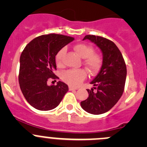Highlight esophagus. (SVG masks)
Here are the masks:
<instances>
[{
  "mask_svg": "<svg viewBox=\"0 0 147 147\" xmlns=\"http://www.w3.org/2000/svg\"><path fill=\"white\" fill-rule=\"evenodd\" d=\"M77 90V88H75V87H71V86H69V90Z\"/></svg>",
  "mask_w": 147,
  "mask_h": 147,
  "instance_id": "1",
  "label": "esophagus"
}]
</instances>
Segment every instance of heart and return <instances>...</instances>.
Masks as SVG:
<instances>
[{"mask_svg": "<svg viewBox=\"0 0 147 147\" xmlns=\"http://www.w3.org/2000/svg\"><path fill=\"white\" fill-rule=\"evenodd\" d=\"M74 50L80 57L84 58V64L91 73H95L100 69L102 65V58L100 55L94 53V49L90 45L84 43L77 44L74 46ZM65 48L59 50L55 56L57 65H62ZM87 77V72L83 69H72L66 71L63 75V80L71 86H78Z\"/></svg>", "mask_w": 147, "mask_h": 147, "instance_id": "b5f03b06", "label": "heart"}]
</instances>
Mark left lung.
<instances>
[{
    "label": "left lung",
    "instance_id": "obj_1",
    "mask_svg": "<svg viewBox=\"0 0 147 147\" xmlns=\"http://www.w3.org/2000/svg\"><path fill=\"white\" fill-rule=\"evenodd\" d=\"M84 40H89L100 49L102 65L99 73L90 82L93 88L87 90L89 97L80 105L88 113L101 115L112 109L122 95L127 67L121 52L112 41L91 35H85Z\"/></svg>",
    "mask_w": 147,
    "mask_h": 147
}]
</instances>
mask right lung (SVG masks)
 Here are the masks:
<instances>
[{
  "instance_id": "add662e5",
  "label": "right lung",
  "mask_w": 147,
  "mask_h": 147,
  "mask_svg": "<svg viewBox=\"0 0 147 147\" xmlns=\"http://www.w3.org/2000/svg\"><path fill=\"white\" fill-rule=\"evenodd\" d=\"M74 40L72 37L49 34L37 37L29 42L20 57L18 80L27 102L35 109L48 111L57 107L68 91V86L59 81L47 85L49 78H57L55 56L59 50Z\"/></svg>"
}]
</instances>
